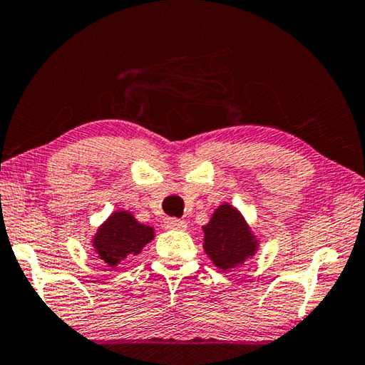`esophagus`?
Segmentation results:
<instances>
[{
	"label": "esophagus",
	"mask_w": 365,
	"mask_h": 365,
	"mask_svg": "<svg viewBox=\"0 0 365 365\" xmlns=\"http://www.w3.org/2000/svg\"><path fill=\"white\" fill-rule=\"evenodd\" d=\"M165 227L172 229V230H185L187 229V222L182 221V219H177V217H169L165 221Z\"/></svg>",
	"instance_id": "34e87169"
}]
</instances>
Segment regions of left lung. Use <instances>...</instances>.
Here are the masks:
<instances>
[{
  "instance_id": "1",
  "label": "left lung",
  "mask_w": 365,
  "mask_h": 365,
  "mask_svg": "<svg viewBox=\"0 0 365 365\" xmlns=\"http://www.w3.org/2000/svg\"><path fill=\"white\" fill-rule=\"evenodd\" d=\"M205 252L219 269L227 271L244 264L258 250V239L250 225L232 205L222 203L203 225Z\"/></svg>"
}]
</instances>
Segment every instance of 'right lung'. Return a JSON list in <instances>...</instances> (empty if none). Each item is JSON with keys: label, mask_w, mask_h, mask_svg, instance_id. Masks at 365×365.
<instances>
[{"label": "right lung", "mask_w": 365, "mask_h": 365, "mask_svg": "<svg viewBox=\"0 0 365 365\" xmlns=\"http://www.w3.org/2000/svg\"><path fill=\"white\" fill-rule=\"evenodd\" d=\"M151 225L138 222L128 211H115L97 229L92 247L101 259L115 268L120 262L138 255L154 239Z\"/></svg>", "instance_id": "obj_1"}]
</instances>
